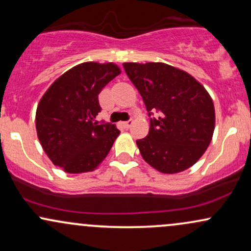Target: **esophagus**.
I'll return each mask as SVG.
<instances>
[{"label":"esophagus","mask_w":251,"mask_h":251,"mask_svg":"<svg viewBox=\"0 0 251 251\" xmlns=\"http://www.w3.org/2000/svg\"><path fill=\"white\" fill-rule=\"evenodd\" d=\"M132 124H133V120H128V122H124V123H122V125H123L125 128H129V127H131Z\"/></svg>","instance_id":"34e87169"}]
</instances>
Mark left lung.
<instances>
[{"instance_id":"8db88e82","label":"left lung","mask_w":251,"mask_h":251,"mask_svg":"<svg viewBox=\"0 0 251 251\" xmlns=\"http://www.w3.org/2000/svg\"><path fill=\"white\" fill-rule=\"evenodd\" d=\"M126 74L139 91L150 119L148 137L137 140L149 165L174 175L191 168L204 154L215 129V106L200 81L163 62H125Z\"/></svg>"}]
</instances>
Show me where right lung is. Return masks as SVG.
<instances>
[{
    "mask_svg": "<svg viewBox=\"0 0 251 251\" xmlns=\"http://www.w3.org/2000/svg\"><path fill=\"white\" fill-rule=\"evenodd\" d=\"M122 73L113 62H83L50 86L36 108L37 138L54 165L67 174L96 170L108 154L120 131L98 123L100 92Z\"/></svg>",
    "mask_w": 251,
    "mask_h": 251,
    "instance_id": "right-lung-1",
    "label": "right lung"
}]
</instances>
